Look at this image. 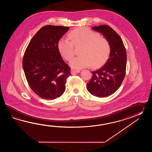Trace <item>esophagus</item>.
<instances>
[{
	"mask_svg": "<svg viewBox=\"0 0 152 152\" xmlns=\"http://www.w3.org/2000/svg\"><path fill=\"white\" fill-rule=\"evenodd\" d=\"M79 70H75V69H72L71 71V74L72 75H75L76 73H78L80 72Z\"/></svg>",
	"mask_w": 152,
	"mask_h": 152,
	"instance_id": "34e87169",
	"label": "esophagus"
}]
</instances>
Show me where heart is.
Segmentation results:
<instances>
[{
    "label": "heart",
    "instance_id": "heart-1",
    "mask_svg": "<svg viewBox=\"0 0 152 152\" xmlns=\"http://www.w3.org/2000/svg\"><path fill=\"white\" fill-rule=\"evenodd\" d=\"M80 47V56L70 62L72 67L77 69L91 65L94 67H99L107 61L111 53V45L107 39L85 28L75 29L68 34V39H61L58 41V50L67 61L74 56L75 47Z\"/></svg>",
    "mask_w": 152,
    "mask_h": 152
}]
</instances>
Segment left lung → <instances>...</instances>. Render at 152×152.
I'll return each mask as SVG.
<instances>
[{"mask_svg":"<svg viewBox=\"0 0 152 152\" xmlns=\"http://www.w3.org/2000/svg\"><path fill=\"white\" fill-rule=\"evenodd\" d=\"M92 29L102 33L109 41L111 53L105 65L92 72L93 76L87 84V89L96 97H108L119 88L125 77L126 50L121 37L109 26H96Z\"/></svg>","mask_w":152,"mask_h":152,"instance_id":"8db88e82","label":"left lung"}]
</instances>
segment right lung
I'll return each instance as SVG.
<instances>
[{
	"instance_id": "obj_1",
	"label": "right lung",
	"mask_w": 152,
	"mask_h": 152,
	"mask_svg": "<svg viewBox=\"0 0 152 152\" xmlns=\"http://www.w3.org/2000/svg\"><path fill=\"white\" fill-rule=\"evenodd\" d=\"M69 30L63 26H45L29 42L23 58V68L29 86L39 97L53 100L60 97L71 74L62 60L59 40Z\"/></svg>"
}]
</instances>
